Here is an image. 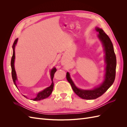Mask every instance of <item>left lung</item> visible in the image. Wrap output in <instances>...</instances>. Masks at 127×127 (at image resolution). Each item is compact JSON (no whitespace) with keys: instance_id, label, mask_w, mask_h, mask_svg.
<instances>
[{"instance_id":"8db88e82","label":"left lung","mask_w":127,"mask_h":127,"mask_svg":"<svg viewBox=\"0 0 127 127\" xmlns=\"http://www.w3.org/2000/svg\"><path fill=\"white\" fill-rule=\"evenodd\" d=\"M95 30L98 33L97 37L101 42L105 53L104 60L106 66L103 82L93 89H80L75 85L69 73L67 72L66 74L67 79L70 84L74 92L79 97L85 99H94L101 96L112 85L116 77L117 60L113 44L108 35L102 29L96 27Z\"/></svg>"}]
</instances>
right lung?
Instances as JSON below:
<instances>
[{"mask_svg":"<svg viewBox=\"0 0 127 127\" xmlns=\"http://www.w3.org/2000/svg\"><path fill=\"white\" fill-rule=\"evenodd\" d=\"M18 41V39L15 40L14 41L13 45V56L11 57V76H12V78L13 80V82L15 84V85L16 86V87L17 88V85H16V81H17V75H16V71H15V66H14V63H15V46H16L17 42ZM57 71L56 68L55 67H53L52 69L50 70V77H51V85L49 87H47L44 89L43 91L39 92L36 94V97L34 98L31 99L33 101H40L42 100V99H45L46 98L48 97L50 95H51L52 93L53 89V86H54V84H53V77H54V74ZM18 89V88H17ZM26 98H28L25 95H23Z\"/></svg>","mask_w":127,"mask_h":127,"instance_id":"1","label":"right lung"}]
</instances>
